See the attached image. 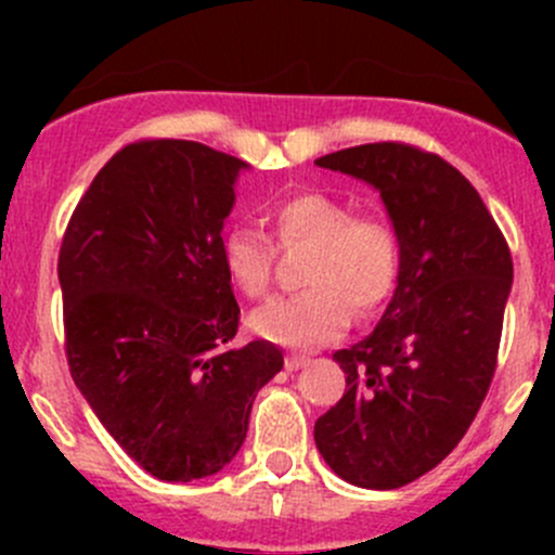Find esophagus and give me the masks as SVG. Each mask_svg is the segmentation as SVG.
Instances as JSON below:
<instances>
[{
  "mask_svg": "<svg viewBox=\"0 0 555 555\" xmlns=\"http://www.w3.org/2000/svg\"><path fill=\"white\" fill-rule=\"evenodd\" d=\"M309 365H311L309 357H298V354L287 357V371H300V367H309Z\"/></svg>",
  "mask_w": 555,
  "mask_h": 555,
  "instance_id": "1",
  "label": "esophagus"
}]
</instances>
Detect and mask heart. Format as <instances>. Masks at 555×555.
Wrapping results in <instances>:
<instances>
[{
    "instance_id": "obj_1",
    "label": "heart",
    "mask_w": 555,
    "mask_h": 555,
    "mask_svg": "<svg viewBox=\"0 0 555 555\" xmlns=\"http://www.w3.org/2000/svg\"><path fill=\"white\" fill-rule=\"evenodd\" d=\"M279 242L313 246L304 284L309 289L271 300L251 317V327L273 344L317 349L340 338L354 317H373L389 300L400 273V244L382 217L354 215L335 195L304 190L271 206ZM222 266L233 287L257 300L273 276V244L257 228L231 225L220 242Z\"/></svg>"
}]
</instances>
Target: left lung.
<instances>
[{
    "mask_svg": "<svg viewBox=\"0 0 555 555\" xmlns=\"http://www.w3.org/2000/svg\"><path fill=\"white\" fill-rule=\"evenodd\" d=\"M313 164L378 190L400 244L382 322L333 354L346 391L317 418L313 440L351 486L400 489L456 449L489 391L511 249L478 190L440 155L378 142Z\"/></svg>",
    "mask_w": 555,
    "mask_h": 555,
    "instance_id": "8db88e82",
    "label": "left lung"
}]
</instances>
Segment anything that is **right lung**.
<instances>
[{
	"label": "right lung",
	"instance_id": "1",
	"mask_svg": "<svg viewBox=\"0 0 555 555\" xmlns=\"http://www.w3.org/2000/svg\"><path fill=\"white\" fill-rule=\"evenodd\" d=\"M249 164L184 139L122 147L77 204L59 255L66 360L106 433L158 480L220 473L284 365L236 338L222 225Z\"/></svg>",
	"mask_w": 555,
	"mask_h": 555
}]
</instances>
